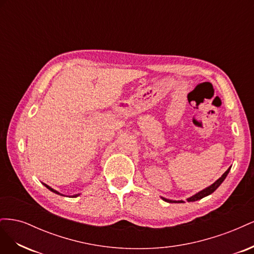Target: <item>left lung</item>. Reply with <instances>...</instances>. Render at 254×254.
<instances>
[{"instance_id":"1","label":"left lung","mask_w":254,"mask_h":254,"mask_svg":"<svg viewBox=\"0 0 254 254\" xmlns=\"http://www.w3.org/2000/svg\"><path fill=\"white\" fill-rule=\"evenodd\" d=\"M230 170H231V166H230L228 170L222 174V176L220 177V178H218L216 181H215L213 184H211L210 187H207V188H205V189H203V190H199L198 193H196L195 195H193V196H190V197H189L187 200L189 201V202H193V201H196V200H200V199H202L203 197H206V196H209V195H211L214 190H216L217 189H218V187L220 186V184L224 182V180L226 179V177L228 176V174H229V172H230ZM163 199L164 201H166V202H183L182 200H172V199H167V198H164V197H161Z\"/></svg>"}]
</instances>
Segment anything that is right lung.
I'll use <instances>...</instances> for the list:
<instances>
[{
	"label": "right lung",
	"instance_id": "right-lung-1",
	"mask_svg": "<svg viewBox=\"0 0 254 254\" xmlns=\"http://www.w3.org/2000/svg\"><path fill=\"white\" fill-rule=\"evenodd\" d=\"M43 186L47 188V189H49L51 191H53V193H55V194H57V195H60V196H65V195H64V194H61V193H59L58 190H54V189H52L51 187H49L48 184H45V183H43ZM80 194H75V195H72V196H68V197H71V198H75V197H78Z\"/></svg>",
	"mask_w": 254,
	"mask_h": 254
}]
</instances>
